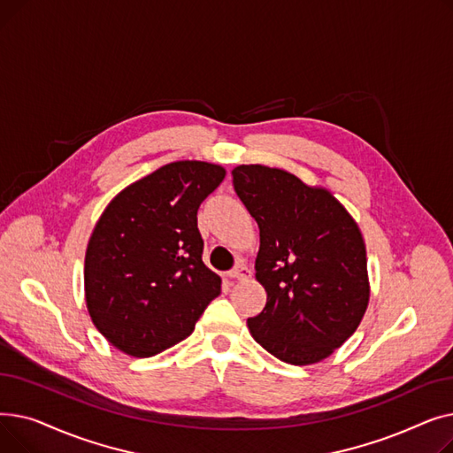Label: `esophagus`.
Wrapping results in <instances>:
<instances>
[{"label": "esophagus", "mask_w": 453, "mask_h": 453, "mask_svg": "<svg viewBox=\"0 0 453 453\" xmlns=\"http://www.w3.org/2000/svg\"><path fill=\"white\" fill-rule=\"evenodd\" d=\"M227 275L231 279H236V280H244V279H248L251 275V272H250V268L246 265H239V266H234Z\"/></svg>", "instance_id": "obj_1"}]
</instances>
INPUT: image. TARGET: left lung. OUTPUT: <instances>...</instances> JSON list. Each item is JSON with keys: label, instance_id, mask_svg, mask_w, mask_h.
I'll use <instances>...</instances> for the list:
<instances>
[{"label": "left lung", "instance_id": "left-lung-1", "mask_svg": "<svg viewBox=\"0 0 453 453\" xmlns=\"http://www.w3.org/2000/svg\"><path fill=\"white\" fill-rule=\"evenodd\" d=\"M236 196L260 229L255 277L268 301L248 319L251 336L280 362L325 360L358 328L369 303L362 233L325 188L263 165L233 169Z\"/></svg>", "mask_w": 453, "mask_h": 453}]
</instances>
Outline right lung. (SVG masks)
<instances>
[{
    "instance_id": "right-lung-1",
    "label": "right lung",
    "mask_w": 453,
    "mask_h": 453,
    "mask_svg": "<svg viewBox=\"0 0 453 453\" xmlns=\"http://www.w3.org/2000/svg\"><path fill=\"white\" fill-rule=\"evenodd\" d=\"M226 176L220 165L174 161L104 209L84 260L93 325L119 350L149 358L193 334L222 279L202 260L198 207Z\"/></svg>"
}]
</instances>
